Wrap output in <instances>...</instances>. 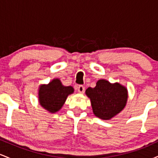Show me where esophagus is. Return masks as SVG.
I'll use <instances>...</instances> for the list:
<instances>
[{
  "label": "esophagus",
  "instance_id": "1",
  "mask_svg": "<svg viewBox=\"0 0 158 158\" xmlns=\"http://www.w3.org/2000/svg\"><path fill=\"white\" fill-rule=\"evenodd\" d=\"M77 90H78V92H79L80 94H84L85 88L83 85H79L77 88Z\"/></svg>",
  "mask_w": 158,
  "mask_h": 158
}]
</instances>
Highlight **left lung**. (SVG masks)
Segmentation results:
<instances>
[{"label": "left lung", "instance_id": "1", "mask_svg": "<svg viewBox=\"0 0 158 158\" xmlns=\"http://www.w3.org/2000/svg\"><path fill=\"white\" fill-rule=\"evenodd\" d=\"M90 99L93 112L99 118L110 119L117 115L126 106L127 89L119 83L110 84L100 79L95 88H88L85 91Z\"/></svg>", "mask_w": 158, "mask_h": 158}]
</instances>
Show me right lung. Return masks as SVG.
<instances>
[{"instance_id": "obj_1", "label": "right lung", "mask_w": 158, "mask_h": 158, "mask_svg": "<svg viewBox=\"0 0 158 158\" xmlns=\"http://www.w3.org/2000/svg\"><path fill=\"white\" fill-rule=\"evenodd\" d=\"M73 93V87L64 86L59 79H56L48 85L40 86L39 100L43 108L50 113H55L61 109L69 94Z\"/></svg>"}]
</instances>
